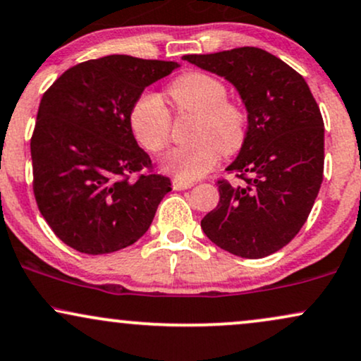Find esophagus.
<instances>
[{
  "label": "esophagus",
  "instance_id": "34e87169",
  "mask_svg": "<svg viewBox=\"0 0 361 361\" xmlns=\"http://www.w3.org/2000/svg\"><path fill=\"white\" fill-rule=\"evenodd\" d=\"M192 186H193V181L181 180V178H175V180H173V188L178 190V192H180V190H188L192 188Z\"/></svg>",
  "mask_w": 361,
  "mask_h": 361
}]
</instances>
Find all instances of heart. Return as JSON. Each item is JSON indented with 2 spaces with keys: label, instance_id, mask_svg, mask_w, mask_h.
<instances>
[{
  "label": "heart",
  "instance_id": "obj_1",
  "mask_svg": "<svg viewBox=\"0 0 361 361\" xmlns=\"http://www.w3.org/2000/svg\"><path fill=\"white\" fill-rule=\"evenodd\" d=\"M168 95L180 114H193L192 142L173 147L161 166L181 180H195L210 171L220 153L232 154L247 136V112L228 101L227 85L205 72H188L169 84ZM131 128L137 142L151 153L164 149L171 131V116L158 94L145 92L131 109Z\"/></svg>",
  "mask_w": 361,
  "mask_h": 361
}]
</instances>
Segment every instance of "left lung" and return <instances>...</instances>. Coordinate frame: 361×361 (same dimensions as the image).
<instances>
[{
	"instance_id": "1",
	"label": "left lung",
	"mask_w": 361,
	"mask_h": 361,
	"mask_svg": "<svg viewBox=\"0 0 361 361\" xmlns=\"http://www.w3.org/2000/svg\"><path fill=\"white\" fill-rule=\"evenodd\" d=\"M183 60L224 77L247 111L245 141L227 166L244 183L219 181L220 202L203 216L202 230L237 257H267L296 237L319 193L324 124L318 104L294 68L255 47Z\"/></svg>"
}]
</instances>
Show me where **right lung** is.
I'll use <instances>...</instances> for the list:
<instances>
[{
    "instance_id": "obj_1",
    "label": "right lung",
    "mask_w": 361,
    "mask_h": 361,
    "mask_svg": "<svg viewBox=\"0 0 361 361\" xmlns=\"http://www.w3.org/2000/svg\"><path fill=\"white\" fill-rule=\"evenodd\" d=\"M176 62L109 55L68 68L43 94L32 136L33 192L55 235L89 255L137 242L171 192L161 175H129L149 166L131 128L146 87Z\"/></svg>"
}]
</instances>
